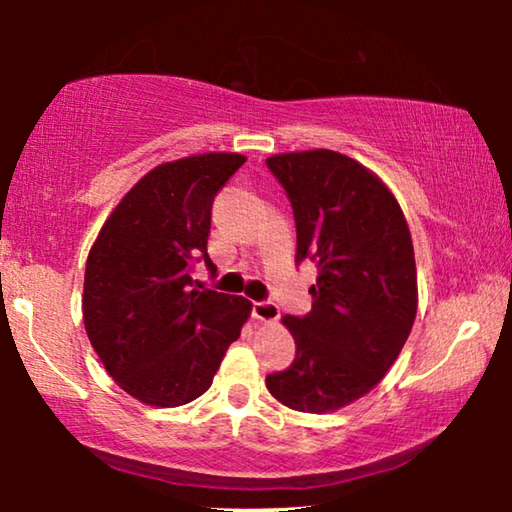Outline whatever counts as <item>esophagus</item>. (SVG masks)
Here are the masks:
<instances>
[{"instance_id":"1","label":"esophagus","mask_w":512,"mask_h":512,"mask_svg":"<svg viewBox=\"0 0 512 512\" xmlns=\"http://www.w3.org/2000/svg\"><path fill=\"white\" fill-rule=\"evenodd\" d=\"M251 317L258 321H277L279 319V307L272 300H256L251 305Z\"/></svg>"}]
</instances>
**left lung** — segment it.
I'll use <instances>...</instances> for the list:
<instances>
[{
	"mask_svg": "<svg viewBox=\"0 0 512 512\" xmlns=\"http://www.w3.org/2000/svg\"><path fill=\"white\" fill-rule=\"evenodd\" d=\"M296 219V263H317L312 310L284 324L296 359L265 377L279 403L331 412L366 396L398 359L417 314L408 223L373 172L317 149L265 160Z\"/></svg>",
	"mask_w": 512,
	"mask_h": 512,
	"instance_id": "obj_1",
	"label": "left lung"
}]
</instances>
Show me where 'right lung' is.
Returning <instances> with one entry per match:
<instances>
[{
	"label": "right lung",
	"mask_w": 512,
	"mask_h": 512,
	"mask_svg": "<svg viewBox=\"0 0 512 512\" xmlns=\"http://www.w3.org/2000/svg\"><path fill=\"white\" fill-rule=\"evenodd\" d=\"M240 153H202L158 165L130 188L88 254L83 324L118 387L177 408L212 387L251 303L202 289L214 195L244 165Z\"/></svg>",
	"instance_id": "add662e5"
}]
</instances>
